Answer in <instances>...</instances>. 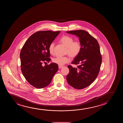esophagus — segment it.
Segmentation results:
<instances>
[{
	"label": "esophagus",
	"instance_id": "obj_1",
	"mask_svg": "<svg viewBox=\"0 0 123 123\" xmlns=\"http://www.w3.org/2000/svg\"><path fill=\"white\" fill-rule=\"evenodd\" d=\"M58 67H59V69H60V68H62V67H63V66H58Z\"/></svg>",
	"mask_w": 123,
	"mask_h": 123
}]
</instances>
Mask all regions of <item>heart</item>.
Returning <instances> with one entry per match:
<instances>
[{
    "label": "heart",
    "mask_w": 123,
    "mask_h": 123,
    "mask_svg": "<svg viewBox=\"0 0 123 123\" xmlns=\"http://www.w3.org/2000/svg\"><path fill=\"white\" fill-rule=\"evenodd\" d=\"M61 41L66 46V54H68L72 58L77 57L80 53L82 49V45L80 42L79 41H74L73 37L68 36H64L61 39ZM55 43L52 42L49 46V52L51 54L54 52ZM70 60L68 56L55 57L53 59V62L62 66L64 64L69 62Z\"/></svg>",
    "instance_id": "b5f03b06"
}]
</instances>
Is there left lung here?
Here are the masks:
<instances>
[{
    "label": "left lung",
    "mask_w": 123,
    "mask_h": 123,
    "mask_svg": "<svg viewBox=\"0 0 123 123\" xmlns=\"http://www.w3.org/2000/svg\"><path fill=\"white\" fill-rule=\"evenodd\" d=\"M66 32L78 36L82 45L80 53L71 62L79 65L77 68L68 66L69 72L66 77L67 81L75 89H83L94 82L99 72L102 62L99 45L96 39L85 30Z\"/></svg>",
    "instance_id": "8db88e82"
}]
</instances>
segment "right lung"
<instances>
[{"mask_svg":"<svg viewBox=\"0 0 123 123\" xmlns=\"http://www.w3.org/2000/svg\"><path fill=\"white\" fill-rule=\"evenodd\" d=\"M60 32H37L30 36L21 49V72L27 82L37 88H42L50 84L58 69L57 64L54 62L44 66L42 64L51 61L49 46Z\"/></svg>","mask_w":123,"mask_h":123,"instance_id":"1","label":"right lung"}]
</instances>
